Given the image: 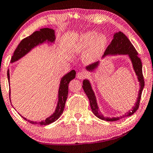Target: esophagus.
<instances>
[{
  "label": "esophagus",
  "mask_w": 153,
  "mask_h": 153,
  "mask_svg": "<svg viewBox=\"0 0 153 153\" xmlns=\"http://www.w3.org/2000/svg\"><path fill=\"white\" fill-rule=\"evenodd\" d=\"M86 76H87V73H85V71H80L77 74V78L79 79H84Z\"/></svg>",
  "instance_id": "34e87169"
}]
</instances>
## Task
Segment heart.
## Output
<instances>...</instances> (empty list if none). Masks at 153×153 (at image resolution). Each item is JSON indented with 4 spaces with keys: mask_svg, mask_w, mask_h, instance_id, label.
<instances>
[{
    "mask_svg": "<svg viewBox=\"0 0 153 153\" xmlns=\"http://www.w3.org/2000/svg\"><path fill=\"white\" fill-rule=\"evenodd\" d=\"M97 33L88 32L84 34L74 46L77 52L85 51L83 54V61L87 64L96 62L104 53L107 45V38L103 34H100L96 38Z\"/></svg>",
    "mask_w": 153,
    "mask_h": 153,
    "instance_id": "b5f03b06",
    "label": "heart"
}]
</instances>
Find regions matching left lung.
Returning a JSON list of instances; mask_svg holds the SVG:
<instances>
[{
	"instance_id": "1",
	"label": "left lung",
	"mask_w": 153,
	"mask_h": 153,
	"mask_svg": "<svg viewBox=\"0 0 153 153\" xmlns=\"http://www.w3.org/2000/svg\"><path fill=\"white\" fill-rule=\"evenodd\" d=\"M128 55L130 57L131 62L132 63L133 68H134L135 74H136V76H137V78H138V80L139 82L140 89L139 90V94L137 99V102H135L134 106L132 107V109L127 112L126 114L119 117H105L99 111L96 98L89 81L88 79H84L82 82V88L86 95L89 98L90 106H91L92 111L99 119L107 120V121H116V120H120L123 118L130 117V116L132 115L139 109L142 91H143L144 87V79L143 76V72H142V63L141 59L138 57V53H137L134 46L130 42V41L128 39V38L122 32H119V33L114 34V39L111 41L110 44L109 45L106 50H105L102 57H105L107 55ZM98 64L99 62H94V63L87 66L86 68L89 71H93L94 69H96L98 67Z\"/></svg>"
}]
</instances>
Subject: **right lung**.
<instances>
[{
    "mask_svg": "<svg viewBox=\"0 0 153 153\" xmlns=\"http://www.w3.org/2000/svg\"><path fill=\"white\" fill-rule=\"evenodd\" d=\"M55 40V35L54 30L46 27V28H42L40 29V30L34 32L31 35L23 39L20 42V44L18 45L12 57L11 63L19 60L20 58L26 55L27 53H29L34 47L38 46L39 44H42L46 42L53 43ZM76 73L75 70H72L67 74H66L63 77H62L61 81H60L59 91H58L57 105L56 107L55 112L52 115L47 118L46 120H42L40 122L27 120L22 117L23 119L27 120L32 124H39L40 126H46V125L52 123L59 119L63 112L64 107H65L66 100L68 97V84H69L71 80H72L73 79L76 77ZM7 78L8 82H10L9 70L7 71Z\"/></svg>",
    "mask_w": 153,
    "mask_h": 153,
    "instance_id": "obj_1",
    "label": "right lung"
}]
</instances>
